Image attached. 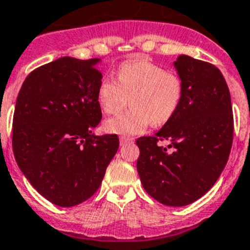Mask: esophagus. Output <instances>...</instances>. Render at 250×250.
<instances>
[{
	"instance_id": "esophagus-1",
	"label": "esophagus",
	"mask_w": 250,
	"mask_h": 250,
	"mask_svg": "<svg viewBox=\"0 0 250 250\" xmlns=\"http://www.w3.org/2000/svg\"><path fill=\"white\" fill-rule=\"evenodd\" d=\"M133 142L131 138H127V136H121L120 138V146H125V144H129V143Z\"/></svg>"
}]
</instances>
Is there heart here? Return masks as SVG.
Instances as JSON below:
<instances>
[{"mask_svg":"<svg viewBox=\"0 0 250 250\" xmlns=\"http://www.w3.org/2000/svg\"><path fill=\"white\" fill-rule=\"evenodd\" d=\"M183 96L180 76L143 59L123 63L117 69V81L104 78L97 91L101 110L117 115L127 106L126 114L104 124V131L119 135L143 133L149 124L162 126L173 117Z\"/></svg>","mask_w":250,"mask_h":250,"instance_id":"1","label":"heart"}]
</instances>
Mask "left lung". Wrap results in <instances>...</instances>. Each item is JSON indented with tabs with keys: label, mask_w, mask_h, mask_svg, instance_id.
I'll list each match as a JSON object with an SVG mask.
<instances>
[{
	"label": "left lung",
	"mask_w": 250,
	"mask_h": 250,
	"mask_svg": "<svg viewBox=\"0 0 250 250\" xmlns=\"http://www.w3.org/2000/svg\"><path fill=\"white\" fill-rule=\"evenodd\" d=\"M183 96L154 136L136 139L143 187L167 206H186L214 186L229 159L234 119L227 81L214 64L180 55L174 62ZM170 146L161 147L158 141Z\"/></svg>",
	"instance_id": "left-lung-1"
}]
</instances>
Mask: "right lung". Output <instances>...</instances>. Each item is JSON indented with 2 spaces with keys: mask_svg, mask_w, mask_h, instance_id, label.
Segmentation results:
<instances>
[{
  "mask_svg": "<svg viewBox=\"0 0 250 250\" xmlns=\"http://www.w3.org/2000/svg\"><path fill=\"white\" fill-rule=\"evenodd\" d=\"M99 62L63 57L44 64L26 77L16 100L15 159L31 186L62 208L99 189L120 144L116 134L92 133L102 119Z\"/></svg>",
  "mask_w": 250,
  "mask_h": 250,
  "instance_id": "obj_1",
  "label": "right lung"
}]
</instances>
